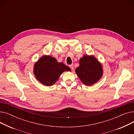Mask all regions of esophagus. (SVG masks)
Returning <instances> with one entry per match:
<instances>
[{
	"label": "esophagus",
	"instance_id": "1",
	"mask_svg": "<svg viewBox=\"0 0 134 134\" xmlns=\"http://www.w3.org/2000/svg\"><path fill=\"white\" fill-rule=\"evenodd\" d=\"M69 67H70V68H71L72 70H73V69H74V67H73V64L69 65Z\"/></svg>",
	"mask_w": 134,
	"mask_h": 134
}]
</instances>
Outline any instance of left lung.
Wrapping results in <instances>:
<instances>
[{
    "instance_id": "left-lung-1",
    "label": "left lung",
    "mask_w": 134,
    "mask_h": 134,
    "mask_svg": "<svg viewBox=\"0 0 134 134\" xmlns=\"http://www.w3.org/2000/svg\"><path fill=\"white\" fill-rule=\"evenodd\" d=\"M75 73L86 86H91L99 81L103 74L101 63L93 55H84L79 60V66Z\"/></svg>"
}]
</instances>
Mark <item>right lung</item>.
<instances>
[{
  "label": "right lung",
  "instance_id": "add662e5",
  "mask_svg": "<svg viewBox=\"0 0 134 134\" xmlns=\"http://www.w3.org/2000/svg\"><path fill=\"white\" fill-rule=\"evenodd\" d=\"M71 71L70 68L64 63L58 62L55 58L49 55L42 56L34 66L35 78L47 86L54 85L63 72Z\"/></svg>",
  "mask_w": 134,
  "mask_h": 134
}]
</instances>
